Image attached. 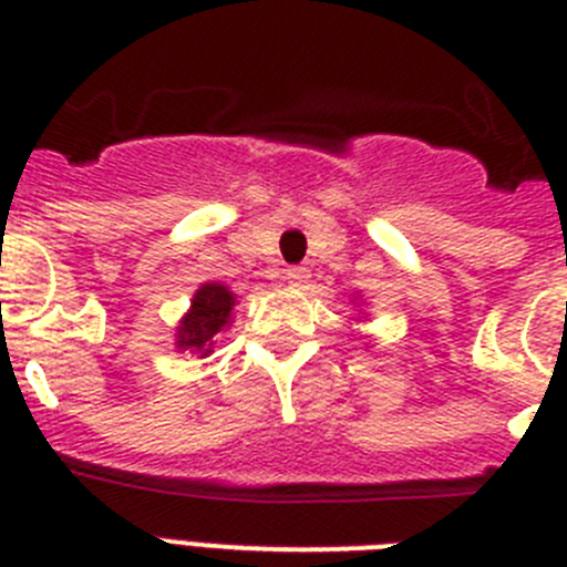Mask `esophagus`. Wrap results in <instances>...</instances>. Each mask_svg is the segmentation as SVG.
<instances>
[{
  "mask_svg": "<svg viewBox=\"0 0 567 567\" xmlns=\"http://www.w3.org/2000/svg\"><path fill=\"white\" fill-rule=\"evenodd\" d=\"M284 278H287L289 287L300 289V287H307L309 278H312V272H309L307 267H289V269H287V275H284Z\"/></svg>",
  "mask_w": 567,
  "mask_h": 567,
  "instance_id": "esophagus-1",
  "label": "esophagus"
}]
</instances>
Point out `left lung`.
I'll return each instance as SVG.
<instances>
[{
    "mask_svg": "<svg viewBox=\"0 0 567 567\" xmlns=\"http://www.w3.org/2000/svg\"><path fill=\"white\" fill-rule=\"evenodd\" d=\"M352 303H358V298H354V300H352ZM358 307H360V303H358Z\"/></svg>",
    "mask_w": 567,
    "mask_h": 567,
    "instance_id": "left-lung-1",
    "label": "left lung"
}]
</instances>
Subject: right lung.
<instances>
[{
  "label": "right lung",
  "mask_w": 567,
  "mask_h": 567,
  "mask_svg": "<svg viewBox=\"0 0 567 567\" xmlns=\"http://www.w3.org/2000/svg\"><path fill=\"white\" fill-rule=\"evenodd\" d=\"M235 303H238V295L224 287L221 280L202 284L189 300V309L175 327V349L198 354V358L213 354L215 338L233 327Z\"/></svg>",
  "instance_id": "right-lung-1"
}]
</instances>
